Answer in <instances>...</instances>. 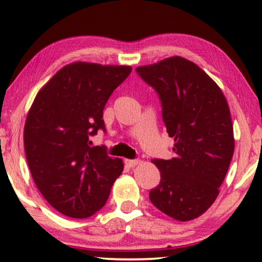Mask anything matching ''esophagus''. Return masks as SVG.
<instances>
[{
  "label": "esophagus",
  "instance_id": "1",
  "mask_svg": "<svg viewBox=\"0 0 262 262\" xmlns=\"http://www.w3.org/2000/svg\"><path fill=\"white\" fill-rule=\"evenodd\" d=\"M139 163V160L138 159H135V160H125V164H126L127 167H135L137 166V164Z\"/></svg>",
  "mask_w": 262,
  "mask_h": 262
}]
</instances>
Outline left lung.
Wrapping results in <instances>:
<instances>
[{
  "mask_svg": "<svg viewBox=\"0 0 262 262\" xmlns=\"http://www.w3.org/2000/svg\"><path fill=\"white\" fill-rule=\"evenodd\" d=\"M136 73L159 95L163 123L175 142L171 160H152L161 180L150 191V202L174 220H194L216 200L234 154L227 100L205 71L182 57L138 67Z\"/></svg>",
  "mask_w": 262,
  "mask_h": 262,
  "instance_id": "obj_1",
  "label": "left lung"
}]
</instances>
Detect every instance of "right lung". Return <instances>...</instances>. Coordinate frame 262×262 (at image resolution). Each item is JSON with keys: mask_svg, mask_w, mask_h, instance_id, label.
<instances>
[{"mask_svg": "<svg viewBox=\"0 0 262 262\" xmlns=\"http://www.w3.org/2000/svg\"><path fill=\"white\" fill-rule=\"evenodd\" d=\"M131 67L76 62L62 68L35 96L24 130L32 178L58 212L88 218L101 210L124 169L89 137L106 131L103 108Z\"/></svg>", "mask_w": 262, "mask_h": 262, "instance_id": "1", "label": "right lung"}]
</instances>
